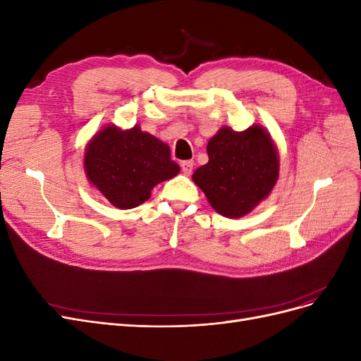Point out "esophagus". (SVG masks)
I'll return each instance as SVG.
<instances>
[{
	"label": "esophagus",
	"instance_id": "34e87169",
	"mask_svg": "<svg viewBox=\"0 0 361 361\" xmlns=\"http://www.w3.org/2000/svg\"><path fill=\"white\" fill-rule=\"evenodd\" d=\"M180 167H182L183 174H187V176H190L191 171H192V167H194V162L192 161H182L180 162Z\"/></svg>",
	"mask_w": 361,
	"mask_h": 361
}]
</instances>
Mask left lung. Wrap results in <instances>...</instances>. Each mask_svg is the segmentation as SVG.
<instances>
[{
  "label": "left lung",
  "mask_w": 361,
  "mask_h": 361,
  "mask_svg": "<svg viewBox=\"0 0 361 361\" xmlns=\"http://www.w3.org/2000/svg\"><path fill=\"white\" fill-rule=\"evenodd\" d=\"M209 161L192 174L214 209L227 218L250 214L279 179V150L262 125L245 130L223 126L206 146Z\"/></svg>",
  "instance_id": "1"
}]
</instances>
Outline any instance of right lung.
<instances>
[{
    "instance_id": "obj_1",
    "label": "right lung",
    "mask_w": 361,
    "mask_h": 361,
    "mask_svg": "<svg viewBox=\"0 0 361 361\" xmlns=\"http://www.w3.org/2000/svg\"><path fill=\"white\" fill-rule=\"evenodd\" d=\"M180 167L170 147L138 125H106L87 143L84 171L93 187L118 209H133L150 199L158 183L176 176Z\"/></svg>"
}]
</instances>
